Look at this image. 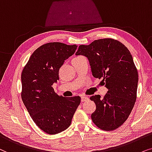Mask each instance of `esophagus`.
<instances>
[{"label": "esophagus", "mask_w": 152, "mask_h": 152, "mask_svg": "<svg viewBox=\"0 0 152 152\" xmlns=\"http://www.w3.org/2000/svg\"><path fill=\"white\" fill-rule=\"evenodd\" d=\"M88 100V98L86 96H81V102H86V101Z\"/></svg>", "instance_id": "esophagus-1"}]
</instances>
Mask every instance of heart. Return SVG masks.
Returning a JSON list of instances; mask_svg holds the SVG:
<instances>
[{
    "instance_id": "b5f03b06",
    "label": "heart",
    "mask_w": 152,
    "mask_h": 152,
    "mask_svg": "<svg viewBox=\"0 0 152 152\" xmlns=\"http://www.w3.org/2000/svg\"><path fill=\"white\" fill-rule=\"evenodd\" d=\"M80 57H81V56H78V57H76V58H74V59H77V58H80Z\"/></svg>"
}]
</instances>
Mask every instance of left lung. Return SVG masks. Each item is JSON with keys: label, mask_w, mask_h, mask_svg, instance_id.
Instances as JSON below:
<instances>
[{"label": "left lung", "mask_w": 152, "mask_h": 152, "mask_svg": "<svg viewBox=\"0 0 152 152\" xmlns=\"http://www.w3.org/2000/svg\"><path fill=\"white\" fill-rule=\"evenodd\" d=\"M76 55L88 58L92 76L103 78L108 92L90 97L96 105L91 118L104 131H113L127 120L137 98L138 73L128 48L118 40L104 38L80 45Z\"/></svg>", "instance_id": "1"}]
</instances>
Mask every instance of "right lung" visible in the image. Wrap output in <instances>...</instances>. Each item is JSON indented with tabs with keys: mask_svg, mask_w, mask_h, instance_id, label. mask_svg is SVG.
I'll return each mask as SVG.
<instances>
[{
	"mask_svg": "<svg viewBox=\"0 0 152 152\" xmlns=\"http://www.w3.org/2000/svg\"><path fill=\"white\" fill-rule=\"evenodd\" d=\"M77 46L49 42L37 48L21 73V99L32 120L47 134L55 135L70 126L80 97L65 98L56 94L53 84L59 69Z\"/></svg>",
	"mask_w": 152,
	"mask_h": 152,
	"instance_id": "1",
	"label": "right lung"
}]
</instances>
